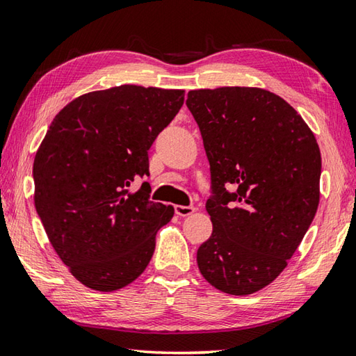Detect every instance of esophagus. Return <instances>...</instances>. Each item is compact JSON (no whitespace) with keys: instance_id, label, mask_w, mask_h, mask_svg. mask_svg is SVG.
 I'll list each match as a JSON object with an SVG mask.
<instances>
[{"instance_id":"1","label":"esophagus","mask_w":356,"mask_h":356,"mask_svg":"<svg viewBox=\"0 0 356 356\" xmlns=\"http://www.w3.org/2000/svg\"><path fill=\"white\" fill-rule=\"evenodd\" d=\"M197 209L193 206H181V204L175 206V212H177V216H179V217H189Z\"/></svg>"}]
</instances>
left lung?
Wrapping results in <instances>:
<instances>
[{"instance_id":"1","label":"left lung","mask_w":356,"mask_h":356,"mask_svg":"<svg viewBox=\"0 0 356 356\" xmlns=\"http://www.w3.org/2000/svg\"><path fill=\"white\" fill-rule=\"evenodd\" d=\"M186 105L211 165L213 231L198 248L200 273L246 296L284 271L318 211L316 138L290 104L261 88L195 90Z\"/></svg>"}]
</instances>
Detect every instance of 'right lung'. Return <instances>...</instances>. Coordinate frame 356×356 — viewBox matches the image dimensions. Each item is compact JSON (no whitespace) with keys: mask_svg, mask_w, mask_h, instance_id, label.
<instances>
[{"mask_svg":"<svg viewBox=\"0 0 356 356\" xmlns=\"http://www.w3.org/2000/svg\"><path fill=\"white\" fill-rule=\"evenodd\" d=\"M183 90L120 85L74 99L54 118L33 161L35 209L79 282L115 291L138 279L173 207L150 201L149 149L177 116Z\"/></svg>","mask_w":356,"mask_h":356,"instance_id":"add662e5","label":"right lung"}]
</instances>
